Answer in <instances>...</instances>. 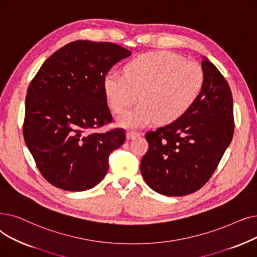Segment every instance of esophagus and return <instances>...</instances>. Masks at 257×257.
Returning a JSON list of instances; mask_svg holds the SVG:
<instances>
[{"label":"esophagus","mask_w":257,"mask_h":257,"mask_svg":"<svg viewBox=\"0 0 257 257\" xmlns=\"http://www.w3.org/2000/svg\"><path fill=\"white\" fill-rule=\"evenodd\" d=\"M140 136V133L138 131L135 130H128L127 131V139L128 140H132V139H136L137 137Z\"/></svg>","instance_id":"obj_1"}]
</instances>
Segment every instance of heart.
I'll use <instances>...</instances> for the list:
<instances>
[{
  "mask_svg": "<svg viewBox=\"0 0 257 257\" xmlns=\"http://www.w3.org/2000/svg\"><path fill=\"white\" fill-rule=\"evenodd\" d=\"M202 66L169 51L143 53L125 66V74L109 72L104 79L108 102L116 113L140 101L132 112L119 117L124 126H142L151 119L170 124L183 117L202 95Z\"/></svg>",
  "mask_w": 257,
  "mask_h": 257,
  "instance_id": "b5f03b06",
  "label": "heart"
}]
</instances>
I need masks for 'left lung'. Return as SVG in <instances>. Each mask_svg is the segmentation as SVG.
<instances>
[{"mask_svg": "<svg viewBox=\"0 0 257 257\" xmlns=\"http://www.w3.org/2000/svg\"><path fill=\"white\" fill-rule=\"evenodd\" d=\"M205 86L188 112L145 135L149 148L141 162L145 182L167 196L199 190L216 170L234 133L233 97L225 76L202 61Z\"/></svg>", "mask_w": 257, "mask_h": 257, "instance_id": "8db88e82", "label": "left lung"}]
</instances>
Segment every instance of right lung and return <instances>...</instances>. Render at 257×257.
Instances as JSON below:
<instances>
[{
    "instance_id": "right-lung-1",
    "label": "right lung",
    "mask_w": 257,
    "mask_h": 257,
    "mask_svg": "<svg viewBox=\"0 0 257 257\" xmlns=\"http://www.w3.org/2000/svg\"><path fill=\"white\" fill-rule=\"evenodd\" d=\"M131 52L109 42L74 41L49 57L30 82L23 137L39 171L52 186L84 191L109 168L126 131L96 132L113 121L104 79Z\"/></svg>"
}]
</instances>
